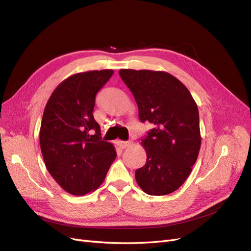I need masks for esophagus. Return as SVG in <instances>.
Masks as SVG:
<instances>
[{
  "mask_svg": "<svg viewBox=\"0 0 251 251\" xmlns=\"http://www.w3.org/2000/svg\"><path fill=\"white\" fill-rule=\"evenodd\" d=\"M132 144H133L132 141H118V146L122 150L128 148V146H131Z\"/></svg>",
  "mask_w": 251,
  "mask_h": 251,
  "instance_id": "34e87169",
  "label": "esophagus"
}]
</instances>
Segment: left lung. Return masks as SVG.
I'll use <instances>...</instances> for the list:
<instances>
[{
  "label": "left lung",
  "instance_id": "8db88e82",
  "mask_svg": "<svg viewBox=\"0 0 251 251\" xmlns=\"http://www.w3.org/2000/svg\"><path fill=\"white\" fill-rule=\"evenodd\" d=\"M119 75L133 93L141 122L153 125L140 143L146 163L135 172L137 184L149 195L175 192L191 174L201 150L196 102L166 72L120 70Z\"/></svg>",
  "mask_w": 251,
  "mask_h": 251
}]
</instances>
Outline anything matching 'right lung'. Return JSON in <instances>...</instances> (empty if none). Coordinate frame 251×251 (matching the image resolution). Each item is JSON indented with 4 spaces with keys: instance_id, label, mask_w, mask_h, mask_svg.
Masks as SVG:
<instances>
[{
    "instance_id": "1",
    "label": "right lung",
    "mask_w": 251,
    "mask_h": 251,
    "mask_svg": "<svg viewBox=\"0 0 251 251\" xmlns=\"http://www.w3.org/2000/svg\"><path fill=\"white\" fill-rule=\"evenodd\" d=\"M113 73L89 71L68 76L43 111L39 142L46 167L73 195L97 190L116 158L113 144L100 139V126L92 114L98 91Z\"/></svg>"
}]
</instances>
